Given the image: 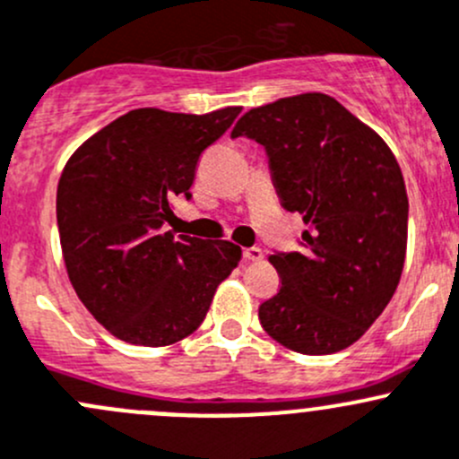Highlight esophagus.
Returning a JSON list of instances; mask_svg holds the SVG:
<instances>
[{
	"label": "esophagus",
	"mask_w": 459,
	"mask_h": 459,
	"mask_svg": "<svg viewBox=\"0 0 459 459\" xmlns=\"http://www.w3.org/2000/svg\"><path fill=\"white\" fill-rule=\"evenodd\" d=\"M263 258V249L261 247H245L243 249V261L245 263H256Z\"/></svg>",
	"instance_id": "obj_1"
}]
</instances>
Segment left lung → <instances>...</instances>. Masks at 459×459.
I'll list each match as a JSON object with an SVG mask.
<instances>
[{
	"instance_id": "1",
	"label": "left lung",
	"mask_w": 459,
	"mask_h": 459,
	"mask_svg": "<svg viewBox=\"0 0 459 459\" xmlns=\"http://www.w3.org/2000/svg\"><path fill=\"white\" fill-rule=\"evenodd\" d=\"M231 136L264 148L273 186L307 230L299 252H276L281 291L258 309L276 342L325 356L356 342L395 294L409 198L389 145L323 92L245 112Z\"/></svg>"
}]
</instances>
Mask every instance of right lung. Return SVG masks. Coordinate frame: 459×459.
<instances>
[{
    "instance_id": "obj_1",
    "label": "right lung",
    "mask_w": 459,
    "mask_h": 459,
    "mask_svg": "<svg viewBox=\"0 0 459 459\" xmlns=\"http://www.w3.org/2000/svg\"><path fill=\"white\" fill-rule=\"evenodd\" d=\"M240 108L181 115L141 108L90 136L56 187L61 252L74 291L117 338L165 347L196 332L240 261L230 240L163 231L169 203L192 198L201 154Z\"/></svg>"
}]
</instances>
